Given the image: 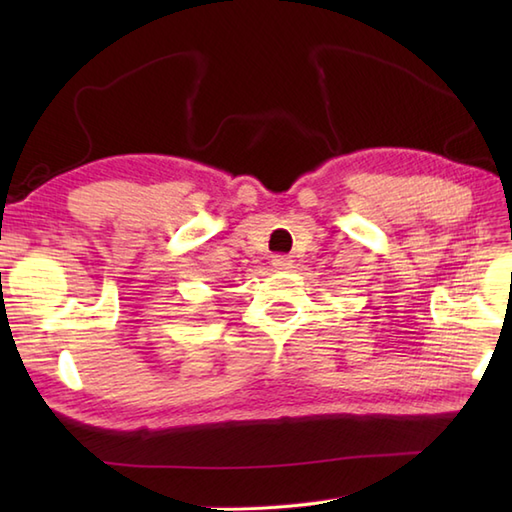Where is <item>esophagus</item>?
Here are the masks:
<instances>
[{
    "mask_svg": "<svg viewBox=\"0 0 512 512\" xmlns=\"http://www.w3.org/2000/svg\"><path fill=\"white\" fill-rule=\"evenodd\" d=\"M273 268H277V270H288V268H292V257H290V255H275Z\"/></svg>",
    "mask_w": 512,
    "mask_h": 512,
    "instance_id": "34e87169",
    "label": "esophagus"
}]
</instances>
